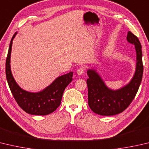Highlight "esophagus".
Wrapping results in <instances>:
<instances>
[{"instance_id": "1", "label": "esophagus", "mask_w": 149, "mask_h": 149, "mask_svg": "<svg viewBox=\"0 0 149 149\" xmlns=\"http://www.w3.org/2000/svg\"><path fill=\"white\" fill-rule=\"evenodd\" d=\"M84 73V68H79V69L77 70V74L79 75H81Z\"/></svg>"}]
</instances>
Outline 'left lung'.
I'll list each match as a JSON object with an SVG mask.
<instances>
[{"label":"left lung","instance_id":"left-lung-1","mask_svg":"<svg viewBox=\"0 0 149 149\" xmlns=\"http://www.w3.org/2000/svg\"><path fill=\"white\" fill-rule=\"evenodd\" d=\"M126 39L135 45L136 51V72L129 83L118 90H112L105 85L95 70L88 69L86 72L88 105L98 115L111 116L123 112L131 104L139 89L143 72L141 45L130 31H128Z\"/></svg>","mask_w":149,"mask_h":149}]
</instances>
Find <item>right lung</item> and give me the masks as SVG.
<instances>
[{"label": "right lung", "mask_w": 149, "mask_h": 149, "mask_svg": "<svg viewBox=\"0 0 149 149\" xmlns=\"http://www.w3.org/2000/svg\"><path fill=\"white\" fill-rule=\"evenodd\" d=\"M16 34L17 32L11 40L6 61V75L10 91L17 104L26 113L34 115L50 114L61 105L64 91L72 81L73 72L58 77L51 85L38 93H31L23 90L15 81L10 67L12 41Z\"/></svg>", "instance_id": "obj_1"}]
</instances>
